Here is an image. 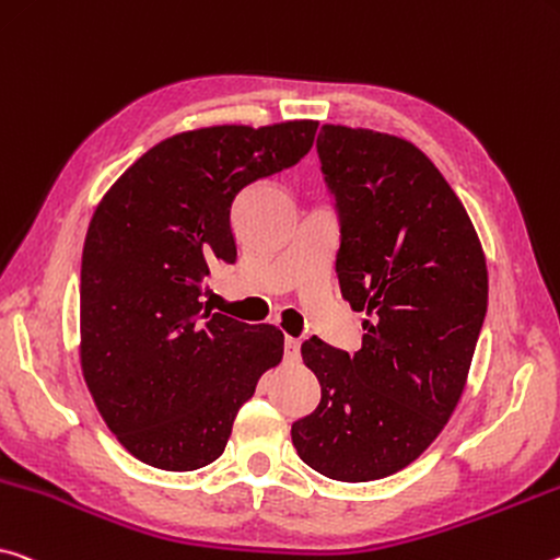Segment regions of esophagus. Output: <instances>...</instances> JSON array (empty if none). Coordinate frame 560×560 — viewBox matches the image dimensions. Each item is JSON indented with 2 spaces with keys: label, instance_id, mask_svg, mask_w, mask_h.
I'll return each mask as SVG.
<instances>
[{
  "label": "esophagus",
  "instance_id": "34e87169",
  "mask_svg": "<svg viewBox=\"0 0 560 560\" xmlns=\"http://www.w3.org/2000/svg\"><path fill=\"white\" fill-rule=\"evenodd\" d=\"M283 357H287V361H299V357H301V343H299V339H289L283 341Z\"/></svg>",
  "mask_w": 560,
  "mask_h": 560
}]
</instances>
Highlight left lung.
I'll return each instance as SVG.
<instances>
[{
  "instance_id": "8db88e82",
  "label": "left lung",
  "mask_w": 560,
  "mask_h": 560,
  "mask_svg": "<svg viewBox=\"0 0 560 560\" xmlns=\"http://www.w3.org/2000/svg\"><path fill=\"white\" fill-rule=\"evenodd\" d=\"M316 149L341 219V294L366 318L353 357L316 336L301 346L322 401L291 441L314 471L363 483L413 464L454 413L488 271L464 203L411 141L324 124Z\"/></svg>"
}]
</instances>
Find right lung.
<instances>
[{"label":"right lung","mask_w":560,"mask_h":560,"mask_svg":"<svg viewBox=\"0 0 560 560\" xmlns=\"http://www.w3.org/2000/svg\"><path fill=\"white\" fill-rule=\"evenodd\" d=\"M318 121L221 124L139 156L96 207L82 254L79 359L102 419L131 456L164 471L217 460L264 371L277 326L203 306L211 266L234 264L232 203L294 166Z\"/></svg>","instance_id":"add662e5"}]
</instances>
